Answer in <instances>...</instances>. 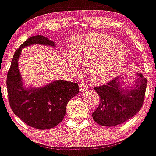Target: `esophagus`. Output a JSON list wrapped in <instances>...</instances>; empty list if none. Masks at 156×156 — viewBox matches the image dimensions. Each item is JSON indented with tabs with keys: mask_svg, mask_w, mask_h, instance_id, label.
Segmentation results:
<instances>
[{
	"mask_svg": "<svg viewBox=\"0 0 156 156\" xmlns=\"http://www.w3.org/2000/svg\"><path fill=\"white\" fill-rule=\"evenodd\" d=\"M88 88H89L88 86L86 85V84L83 83L81 84H80V92L86 91L87 90H88Z\"/></svg>",
	"mask_w": 156,
	"mask_h": 156,
	"instance_id": "obj_1",
	"label": "esophagus"
}]
</instances>
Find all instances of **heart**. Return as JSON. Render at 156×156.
I'll return each instance as SVG.
<instances>
[{
    "label": "heart",
    "instance_id": "1",
    "mask_svg": "<svg viewBox=\"0 0 156 156\" xmlns=\"http://www.w3.org/2000/svg\"><path fill=\"white\" fill-rule=\"evenodd\" d=\"M71 55L66 59L71 69L79 71V64L87 66L92 82L105 83L123 66L126 58L125 45L113 37L101 33H90L76 36L69 45Z\"/></svg>",
    "mask_w": 156,
    "mask_h": 156
}]
</instances>
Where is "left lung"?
Here are the masks:
<instances>
[{
    "instance_id": "obj_1",
    "label": "left lung",
    "mask_w": 156,
    "mask_h": 156,
    "mask_svg": "<svg viewBox=\"0 0 156 156\" xmlns=\"http://www.w3.org/2000/svg\"><path fill=\"white\" fill-rule=\"evenodd\" d=\"M136 84L124 88L120 84L122 77H117L106 85L94 87L100 102L93 112V120L103 126H115L134 116L142 108L147 80L137 73Z\"/></svg>"
}]
</instances>
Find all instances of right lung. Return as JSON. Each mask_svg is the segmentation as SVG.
<instances>
[{
    "label": "right lung",
    "instance_id": "right-lung-1",
    "mask_svg": "<svg viewBox=\"0 0 156 156\" xmlns=\"http://www.w3.org/2000/svg\"><path fill=\"white\" fill-rule=\"evenodd\" d=\"M33 44L55 47L53 41L41 35L28 38L16 50L7 73L8 100L14 113L27 125L37 129H49L63 119L68 102L79 93L76 83L56 80L40 88L23 84L18 69V60L22 48Z\"/></svg>",
    "mask_w": 156,
    "mask_h": 156
}]
</instances>
